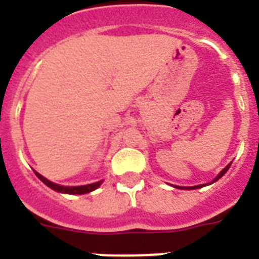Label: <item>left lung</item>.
<instances>
[{"label":"left lung","instance_id":"1","mask_svg":"<svg viewBox=\"0 0 259 259\" xmlns=\"http://www.w3.org/2000/svg\"><path fill=\"white\" fill-rule=\"evenodd\" d=\"M230 165H231V164H229V165H227V166H226V168H225V169H223V170H222V172L221 173H219V175H218V176L217 177H215V180H213V181H217L218 180V179H221V177L222 176H223V175H225V173L226 172H227V169H229V168H230ZM200 187H201V185H196V187H185V189H189V188H191V189H195V188H200ZM177 188H181V187H177Z\"/></svg>","mask_w":259,"mask_h":259}]
</instances>
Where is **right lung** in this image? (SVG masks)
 I'll return each instance as SVG.
<instances>
[{
    "label": "right lung",
    "mask_w": 259,
    "mask_h": 259,
    "mask_svg": "<svg viewBox=\"0 0 259 259\" xmlns=\"http://www.w3.org/2000/svg\"><path fill=\"white\" fill-rule=\"evenodd\" d=\"M36 173V176L40 179V180L44 183L46 185H48L50 188H52L54 191H58V192H63V193H71V195H82V193H89L94 189H97L99 185L102 184V181H98V183H94V184H87V185H82V187H63V185L55 184L52 181L47 180L46 177H42L40 173Z\"/></svg>",
    "instance_id": "add662e5"
}]
</instances>
